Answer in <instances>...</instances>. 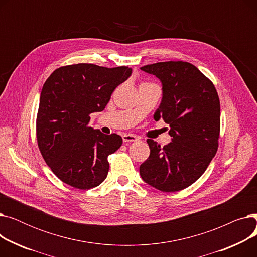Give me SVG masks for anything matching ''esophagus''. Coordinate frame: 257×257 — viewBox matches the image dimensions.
<instances>
[{"label":"esophagus","mask_w":257,"mask_h":257,"mask_svg":"<svg viewBox=\"0 0 257 257\" xmlns=\"http://www.w3.org/2000/svg\"><path fill=\"white\" fill-rule=\"evenodd\" d=\"M123 142L124 143H131V142H137L139 141V138L137 136H134V134H130V133H125L123 134Z\"/></svg>","instance_id":"esophagus-1"}]
</instances>
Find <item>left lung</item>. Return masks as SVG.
<instances>
[{
	"instance_id": "1",
	"label": "left lung",
	"mask_w": 257,
	"mask_h": 257,
	"mask_svg": "<svg viewBox=\"0 0 257 257\" xmlns=\"http://www.w3.org/2000/svg\"><path fill=\"white\" fill-rule=\"evenodd\" d=\"M141 70L163 83V101L154 118L170 125L172 142L160 147L147 140L150 155L140 167L144 181L166 193L192 185L203 174L219 148L220 99L211 80L185 61L148 64Z\"/></svg>"
}]
</instances>
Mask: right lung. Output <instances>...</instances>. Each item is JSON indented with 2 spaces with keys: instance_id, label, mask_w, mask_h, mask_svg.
<instances>
[{
  "instance_id": "right-lung-1",
  "label": "right lung",
  "mask_w": 257,
  "mask_h": 257,
  "mask_svg": "<svg viewBox=\"0 0 257 257\" xmlns=\"http://www.w3.org/2000/svg\"><path fill=\"white\" fill-rule=\"evenodd\" d=\"M131 72L125 65L110 69L77 63L58 67L46 80L36 116V139L46 164L62 182L89 190L107 177V157L123 140L89 127L90 114L104 109Z\"/></svg>"
}]
</instances>
